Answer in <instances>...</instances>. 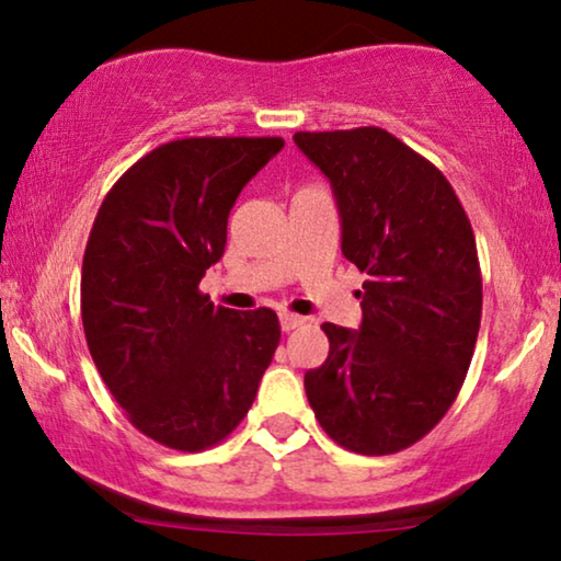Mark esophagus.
<instances>
[{
  "instance_id": "34e87169",
  "label": "esophagus",
  "mask_w": 561,
  "mask_h": 561,
  "mask_svg": "<svg viewBox=\"0 0 561 561\" xmlns=\"http://www.w3.org/2000/svg\"><path fill=\"white\" fill-rule=\"evenodd\" d=\"M301 324H304V317H296V313H288V311L280 313V329H283V332H294V329L301 327Z\"/></svg>"
}]
</instances>
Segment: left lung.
I'll list each match as a JSON object with an SVG mask.
<instances>
[{
    "instance_id": "1",
    "label": "left lung",
    "mask_w": 561,
    "mask_h": 561,
    "mask_svg": "<svg viewBox=\"0 0 561 561\" xmlns=\"http://www.w3.org/2000/svg\"><path fill=\"white\" fill-rule=\"evenodd\" d=\"M332 183L342 255L367 275L363 324H321L324 365L304 375L319 424L357 455H393L439 424L480 332L470 219L436 165L380 127L296 133Z\"/></svg>"
}]
</instances>
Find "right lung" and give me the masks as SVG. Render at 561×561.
Segmentation results:
<instances>
[{
    "instance_id": "1",
    "label": "right lung",
    "mask_w": 561,
    "mask_h": 561,
    "mask_svg": "<svg viewBox=\"0 0 561 561\" xmlns=\"http://www.w3.org/2000/svg\"><path fill=\"white\" fill-rule=\"evenodd\" d=\"M280 137H186L137 160L99 206L81 271L91 357L127 419L179 451L248 416L280 342L275 311L198 290L225 255L229 211Z\"/></svg>"
}]
</instances>
